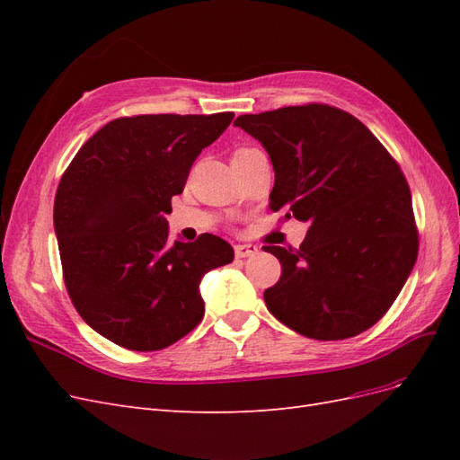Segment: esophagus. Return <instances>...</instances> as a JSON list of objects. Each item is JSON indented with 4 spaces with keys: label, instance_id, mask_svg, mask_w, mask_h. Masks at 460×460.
I'll list each match as a JSON object with an SVG mask.
<instances>
[{
    "label": "esophagus",
    "instance_id": "esophagus-1",
    "mask_svg": "<svg viewBox=\"0 0 460 460\" xmlns=\"http://www.w3.org/2000/svg\"><path fill=\"white\" fill-rule=\"evenodd\" d=\"M257 245H252V243H242V245H235L234 247V253L238 259H247V257H253L257 255Z\"/></svg>",
    "mask_w": 460,
    "mask_h": 460
}]
</instances>
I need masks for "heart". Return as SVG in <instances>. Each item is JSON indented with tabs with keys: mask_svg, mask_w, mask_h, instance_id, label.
Wrapping results in <instances>:
<instances>
[{
	"mask_svg": "<svg viewBox=\"0 0 460 460\" xmlns=\"http://www.w3.org/2000/svg\"><path fill=\"white\" fill-rule=\"evenodd\" d=\"M255 147H238L234 151V155L232 157H240V155H245V153H249V151H253Z\"/></svg>",
	"mask_w": 460,
	"mask_h": 460,
	"instance_id": "obj_1",
	"label": "heart"
}]
</instances>
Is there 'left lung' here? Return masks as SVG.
<instances>
[{
	"mask_svg": "<svg viewBox=\"0 0 460 460\" xmlns=\"http://www.w3.org/2000/svg\"><path fill=\"white\" fill-rule=\"evenodd\" d=\"M235 127L274 166L272 211L309 222L299 249L267 245L282 276L269 311L313 340H347L389 311L419 255L411 190L397 161L363 122L307 103L242 115Z\"/></svg>",
	"mask_w": 460,
	"mask_h": 460,
	"instance_id": "obj_1",
	"label": "left lung"
}]
</instances>
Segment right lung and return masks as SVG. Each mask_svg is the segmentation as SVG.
<instances>
[{
	"label": "right lung",
	"instance_id": "add662e5",
	"mask_svg": "<svg viewBox=\"0 0 460 460\" xmlns=\"http://www.w3.org/2000/svg\"><path fill=\"white\" fill-rule=\"evenodd\" d=\"M234 113L136 115L107 122L78 149L55 193L63 280L75 309L130 351H159L205 313L199 282L234 249L213 234L169 242L171 199Z\"/></svg>",
	"mask_w": 460,
	"mask_h": 460
}]
</instances>
